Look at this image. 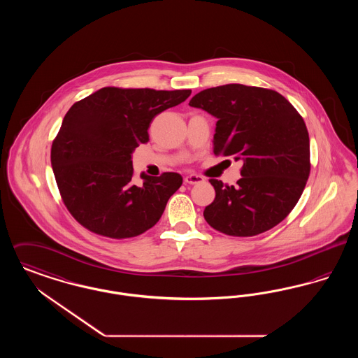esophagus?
Listing matches in <instances>:
<instances>
[{
    "label": "esophagus",
    "instance_id": "obj_1",
    "mask_svg": "<svg viewBox=\"0 0 358 358\" xmlns=\"http://www.w3.org/2000/svg\"><path fill=\"white\" fill-rule=\"evenodd\" d=\"M185 184H190V185H194V184H200V182H204V177L199 176V174H189L185 178H184Z\"/></svg>",
    "mask_w": 358,
    "mask_h": 358
}]
</instances>
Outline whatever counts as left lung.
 <instances>
[{
	"label": "left lung",
	"mask_w": 358,
	"mask_h": 358,
	"mask_svg": "<svg viewBox=\"0 0 358 358\" xmlns=\"http://www.w3.org/2000/svg\"><path fill=\"white\" fill-rule=\"evenodd\" d=\"M189 106L215 118L213 153L243 161L236 185L210 178L216 197L206 222L229 236H255L287 217L306 187L310 139L305 120L279 92L225 85L196 94Z\"/></svg>",
	"instance_id": "1"
}]
</instances>
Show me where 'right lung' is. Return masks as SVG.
<instances>
[{"mask_svg":"<svg viewBox=\"0 0 358 358\" xmlns=\"http://www.w3.org/2000/svg\"><path fill=\"white\" fill-rule=\"evenodd\" d=\"M190 92L104 87L69 108L52 143L51 164L76 222L111 238H134L157 224L182 177L142 173L136 184L131 155L149 141L154 117Z\"/></svg>","mask_w":358,"mask_h":358,"instance_id":"obj_1","label":"right lung"}]
</instances>
